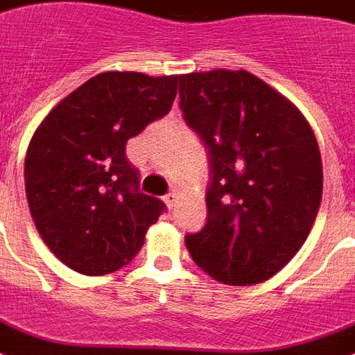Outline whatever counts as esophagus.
Returning <instances> with one entry per match:
<instances>
[{"instance_id":"esophagus-1","label":"esophagus","mask_w":355,"mask_h":355,"mask_svg":"<svg viewBox=\"0 0 355 355\" xmlns=\"http://www.w3.org/2000/svg\"><path fill=\"white\" fill-rule=\"evenodd\" d=\"M164 203H166V207L168 209H174L175 203H178V192L175 191L168 192V194L164 196Z\"/></svg>"}]
</instances>
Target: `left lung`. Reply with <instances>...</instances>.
Returning <instances> with one entry per match:
<instances>
[{"instance_id": "left-lung-1", "label": "left lung", "mask_w": 355, "mask_h": 355, "mask_svg": "<svg viewBox=\"0 0 355 355\" xmlns=\"http://www.w3.org/2000/svg\"><path fill=\"white\" fill-rule=\"evenodd\" d=\"M180 107L211 164L207 222L187 235V250L216 282H265L306 243L320 207L322 159L311 125L246 70L180 76Z\"/></svg>"}]
</instances>
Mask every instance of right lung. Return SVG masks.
I'll list each match as a JSON object with an SVG mask.
<instances>
[{
	"mask_svg": "<svg viewBox=\"0 0 355 355\" xmlns=\"http://www.w3.org/2000/svg\"><path fill=\"white\" fill-rule=\"evenodd\" d=\"M178 76L103 72L49 111L26 155V194L40 237L85 276L122 268L164 211L139 191L131 137L172 109Z\"/></svg>",
	"mask_w": 355,
	"mask_h": 355,
	"instance_id": "right-lung-1",
	"label": "right lung"
}]
</instances>
